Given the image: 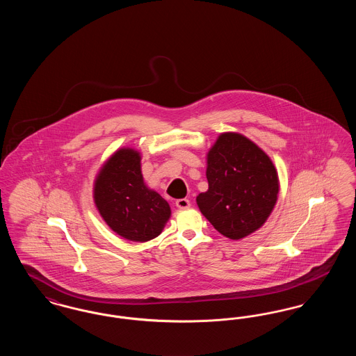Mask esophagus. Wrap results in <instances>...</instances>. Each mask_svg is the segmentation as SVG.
Here are the masks:
<instances>
[{
  "label": "esophagus",
  "mask_w": 356,
  "mask_h": 356,
  "mask_svg": "<svg viewBox=\"0 0 356 356\" xmlns=\"http://www.w3.org/2000/svg\"><path fill=\"white\" fill-rule=\"evenodd\" d=\"M175 204H176V207L179 209H188L191 207V203H189L188 199H179V200H176Z\"/></svg>",
  "instance_id": "34e87169"
}]
</instances>
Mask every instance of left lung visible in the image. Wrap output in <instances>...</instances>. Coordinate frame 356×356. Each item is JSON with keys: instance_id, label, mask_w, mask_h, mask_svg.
I'll return each mask as SVG.
<instances>
[{"instance_id": "left-lung-1", "label": "left lung", "mask_w": 356, "mask_h": 356, "mask_svg": "<svg viewBox=\"0 0 356 356\" xmlns=\"http://www.w3.org/2000/svg\"><path fill=\"white\" fill-rule=\"evenodd\" d=\"M208 191L200 212L216 231L240 240L257 231L277 202L279 176L270 156L236 132L221 134L207 153Z\"/></svg>"}]
</instances>
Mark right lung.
Returning <instances> with one entry per match:
<instances>
[{
  "instance_id": "add662e5",
  "label": "right lung",
  "mask_w": 356,
  "mask_h": 356,
  "mask_svg": "<svg viewBox=\"0 0 356 356\" xmlns=\"http://www.w3.org/2000/svg\"><path fill=\"white\" fill-rule=\"evenodd\" d=\"M93 200L109 228L131 241L159 236L170 218V207L145 186L141 156L134 148H120L99 170Z\"/></svg>"
}]
</instances>
